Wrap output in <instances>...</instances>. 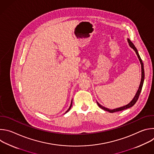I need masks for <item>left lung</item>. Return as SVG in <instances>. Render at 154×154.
Wrapping results in <instances>:
<instances>
[{
    "label": "left lung",
    "mask_w": 154,
    "mask_h": 154,
    "mask_svg": "<svg viewBox=\"0 0 154 154\" xmlns=\"http://www.w3.org/2000/svg\"><path fill=\"white\" fill-rule=\"evenodd\" d=\"M127 41H128V45L130 46V47L131 48H132L135 52H136L137 56H138V58L140 60V62L141 63V82H140V86L138 88V90L135 94V96H134V97L133 98V99L131 100V102L130 103H128L127 105H125V106H121V107H119V108H115V109H110L109 108H105L103 106L101 105L100 104H99L97 102V105L98 106L101 108L102 109H104V110L105 111H107L109 113H114V112H119V111H122V110H124V109H125L127 108H130L132 106H134L135 105V103L137 102V101L138 100V97H139V96L140 94V93L141 91V90H142V87H143V83H144V64H143V61L138 54V50L137 49V48H135V45H134V43L131 42L128 38H127Z\"/></svg>",
    "instance_id": "obj_1"
}]
</instances>
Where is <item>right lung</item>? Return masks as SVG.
Segmentation results:
<instances>
[{
	"label": "right lung",
	"mask_w": 154,
	"mask_h": 154,
	"mask_svg": "<svg viewBox=\"0 0 154 154\" xmlns=\"http://www.w3.org/2000/svg\"><path fill=\"white\" fill-rule=\"evenodd\" d=\"M72 101H71V105H70V106H69V108H68V110H67L66 112V113H66L67 112H68L70 110V109H71V106H72Z\"/></svg>",
	"instance_id": "1"
}]
</instances>
